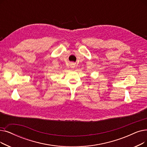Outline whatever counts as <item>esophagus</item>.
Wrapping results in <instances>:
<instances>
[{"label":"esophagus","instance_id":"obj_1","mask_svg":"<svg viewBox=\"0 0 147 147\" xmlns=\"http://www.w3.org/2000/svg\"><path fill=\"white\" fill-rule=\"evenodd\" d=\"M71 65V68H73V67H74L75 64H74V63H71V65Z\"/></svg>","mask_w":147,"mask_h":147}]
</instances>
